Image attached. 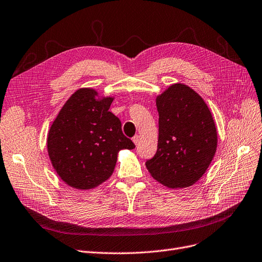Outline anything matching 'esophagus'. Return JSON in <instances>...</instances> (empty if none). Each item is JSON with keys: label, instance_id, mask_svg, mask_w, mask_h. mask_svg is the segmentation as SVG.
Instances as JSON below:
<instances>
[{"label": "esophagus", "instance_id": "34e87169", "mask_svg": "<svg viewBox=\"0 0 262 262\" xmlns=\"http://www.w3.org/2000/svg\"><path fill=\"white\" fill-rule=\"evenodd\" d=\"M139 135H135L134 137H133V141H134V143L135 144H138L139 143Z\"/></svg>", "mask_w": 262, "mask_h": 262}]
</instances>
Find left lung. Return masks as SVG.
<instances>
[{"label":"left lung","instance_id":"1","mask_svg":"<svg viewBox=\"0 0 262 262\" xmlns=\"http://www.w3.org/2000/svg\"><path fill=\"white\" fill-rule=\"evenodd\" d=\"M158 144L145 166L151 176L170 188L190 186L211 164L217 133L203 99L185 84L177 83L156 98Z\"/></svg>","mask_w":262,"mask_h":262}]
</instances>
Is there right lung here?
Returning a JSON list of instances; mask_svg holds the SVG:
<instances>
[{
	"instance_id": "add662e5",
	"label": "right lung",
	"mask_w": 262,
	"mask_h": 262,
	"mask_svg": "<svg viewBox=\"0 0 262 262\" xmlns=\"http://www.w3.org/2000/svg\"><path fill=\"white\" fill-rule=\"evenodd\" d=\"M96 91L80 89L68 99L51 125L47 147L60 178L78 189L93 188L115 170L118 152L135 149L109 111L112 98L95 99Z\"/></svg>"
}]
</instances>
